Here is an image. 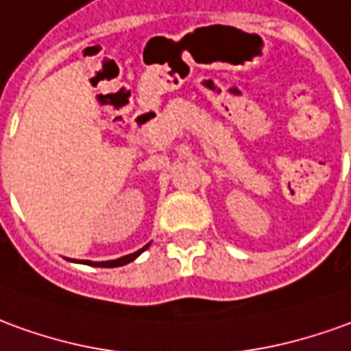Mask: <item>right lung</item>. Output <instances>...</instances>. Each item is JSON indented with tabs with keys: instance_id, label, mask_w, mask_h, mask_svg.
<instances>
[{
	"instance_id": "right-lung-1",
	"label": "right lung",
	"mask_w": 351,
	"mask_h": 351,
	"mask_svg": "<svg viewBox=\"0 0 351 351\" xmlns=\"http://www.w3.org/2000/svg\"><path fill=\"white\" fill-rule=\"evenodd\" d=\"M149 246H151V243H149V245H145L143 248H141V250H137V252L128 254V256H122V258H118V260H110V262H89V260H86L84 263H88V265H99V267H118V265H125V263L134 262L135 258H137L141 252H145Z\"/></svg>"
}]
</instances>
